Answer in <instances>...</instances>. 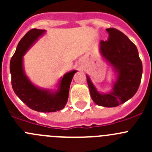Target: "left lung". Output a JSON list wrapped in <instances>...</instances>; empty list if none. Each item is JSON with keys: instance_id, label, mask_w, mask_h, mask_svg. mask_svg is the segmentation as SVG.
<instances>
[{"instance_id": "left-lung-1", "label": "left lung", "mask_w": 152, "mask_h": 152, "mask_svg": "<svg viewBox=\"0 0 152 152\" xmlns=\"http://www.w3.org/2000/svg\"><path fill=\"white\" fill-rule=\"evenodd\" d=\"M108 40L100 42L101 53L118 73L113 91L101 94L87 76L90 96L96 104L114 107L132 98L141 81L142 65L136 45L121 31L115 28L106 29Z\"/></svg>"}]
</instances>
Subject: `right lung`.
<instances>
[{
    "label": "right lung",
    "instance_id": "right-lung-1",
    "mask_svg": "<svg viewBox=\"0 0 152 152\" xmlns=\"http://www.w3.org/2000/svg\"><path fill=\"white\" fill-rule=\"evenodd\" d=\"M45 30L33 28L28 31L18 43L10 61L12 85L15 94L30 109L40 113H52L62 110L68 99L69 88L76 70L66 73L60 81L59 90L50 93L35 87L24 73L23 56Z\"/></svg>",
    "mask_w": 152,
    "mask_h": 152
}]
</instances>
